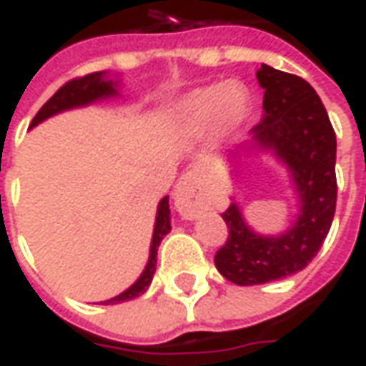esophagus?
<instances>
[{
  "instance_id": "34e87169",
  "label": "esophagus",
  "mask_w": 366,
  "mask_h": 366,
  "mask_svg": "<svg viewBox=\"0 0 366 366\" xmlns=\"http://www.w3.org/2000/svg\"><path fill=\"white\" fill-rule=\"evenodd\" d=\"M174 206L184 219H196L206 209V202L199 192L198 178L194 172H188L180 178L174 190Z\"/></svg>"
}]
</instances>
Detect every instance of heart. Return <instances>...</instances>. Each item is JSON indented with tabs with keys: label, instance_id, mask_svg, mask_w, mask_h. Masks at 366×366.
<instances>
[{
	"label": "heart",
	"instance_id": "heart-1",
	"mask_svg": "<svg viewBox=\"0 0 366 366\" xmlns=\"http://www.w3.org/2000/svg\"><path fill=\"white\" fill-rule=\"evenodd\" d=\"M249 115V94L237 82L214 84L188 92L176 105V121L188 135L231 137Z\"/></svg>",
	"mask_w": 366,
	"mask_h": 366
}]
</instances>
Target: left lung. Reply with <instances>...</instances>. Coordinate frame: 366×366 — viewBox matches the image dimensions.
<instances>
[{"label":"left lung","instance_id":"obj_1","mask_svg":"<svg viewBox=\"0 0 366 366\" xmlns=\"http://www.w3.org/2000/svg\"><path fill=\"white\" fill-rule=\"evenodd\" d=\"M257 80L264 90V115L251 129V143L231 151H269L290 172L298 215L280 235H259L247 225L237 202L222 214L229 227L215 267L239 286L264 284L306 269L330 233L335 202V131L315 90L300 76L262 64Z\"/></svg>","mask_w":366,"mask_h":366}]
</instances>
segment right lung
Instances as JSON below:
<instances>
[{"label": "right lung", "instance_id": "add662e5", "mask_svg": "<svg viewBox=\"0 0 366 366\" xmlns=\"http://www.w3.org/2000/svg\"><path fill=\"white\" fill-rule=\"evenodd\" d=\"M117 82L109 78L107 72H94V74L82 76V78H74L66 82L60 88L54 96L46 102V104L39 109L35 115V119L31 121V127H35L39 123H43L44 119H49L56 113L66 112V109H74V107H84L90 105L97 99H107V97L117 96ZM168 231H170V206H168V196L159 202L157 207V219H154V231H152L151 251H149V261L147 267L141 272V276L137 278L135 284H131L127 290L121 292L119 296H115L112 300H105L104 304H119V302H127L137 296H141L147 292V288L151 286L152 276L157 270V251H159L160 241L164 239Z\"/></svg>", "mask_w": 366, "mask_h": 366}]
</instances>
